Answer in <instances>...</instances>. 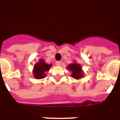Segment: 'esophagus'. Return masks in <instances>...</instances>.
I'll list each match as a JSON object with an SVG mask.
<instances>
[{
	"label": "esophagus",
	"instance_id": "esophagus-1",
	"mask_svg": "<svg viewBox=\"0 0 120 120\" xmlns=\"http://www.w3.org/2000/svg\"><path fill=\"white\" fill-rule=\"evenodd\" d=\"M55 64L57 66H61V62L60 61H56V63H55Z\"/></svg>",
	"mask_w": 120,
	"mask_h": 120
}]
</instances>
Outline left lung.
I'll return each mask as SVG.
<instances>
[{"mask_svg": "<svg viewBox=\"0 0 120 120\" xmlns=\"http://www.w3.org/2000/svg\"><path fill=\"white\" fill-rule=\"evenodd\" d=\"M68 69L71 71V77L76 79H79L83 77V71H82V68L80 64L77 63H73L68 66Z\"/></svg>", "mask_w": 120, "mask_h": 120, "instance_id": "left-lung-1", "label": "left lung"}]
</instances>
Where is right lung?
<instances>
[{
  "label": "right lung",
  "mask_w": 120,
  "mask_h": 120,
  "mask_svg": "<svg viewBox=\"0 0 120 120\" xmlns=\"http://www.w3.org/2000/svg\"><path fill=\"white\" fill-rule=\"evenodd\" d=\"M52 64H48L42 59H40L39 62L36 63L34 67L33 75L36 79H41L46 77V73L49 71Z\"/></svg>",
  "instance_id": "obj_1"
}]
</instances>
